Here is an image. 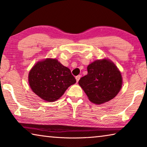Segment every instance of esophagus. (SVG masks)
Returning a JSON list of instances; mask_svg holds the SVG:
<instances>
[{"instance_id":"34e87169","label":"esophagus","mask_w":147,"mask_h":147,"mask_svg":"<svg viewBox=\"0 0 147 147\" xmlns=\"http://www.w3.org/2000/svg\"><path fill=\"white\" fill-rule=\"evenodd\" d=\"M80 77H81V76L80 75H78V76H76V77H75V78H76V82H78V80H79V79L80 78Z\"/></svg>"}]
</instances>
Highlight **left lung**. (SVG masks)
I'll return each mask as SVG.
<instances>
[{
  "mask_svg": "<svg viewBox=\"0 0 147 147\" xmlns=\"http://www.w3.org/2000/svg\"><path fill=\"white\" fill-rule=\"evenodd\" d=\"M88 74L78 81L90 101L97 104L115 98L122 86L121 74L112 61L96 60L87 67Z\"/></svg>",
  "mask_w": 147,
  "mask_h": 147,
  "instance_id": "1",
  "label": "left lung"
}]
</instances>
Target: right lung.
<instances>
[{
    "mask_svg": "<svg viewBox=\"0 0 147 147\" xmlns=\"http://www.w3.org/2000/svg\"><path fill=\"white\" fill-rule=\"evenodd\" d=\"M28 82L32 91L47 102H54L76 82L69 68L56 59L38 61L30 70Z\"/></svg>",
    "mask_w": 147,
    "mask_h": 147,
    "instance_id": "1",
    "label": "right lung"
}]
</instances>
